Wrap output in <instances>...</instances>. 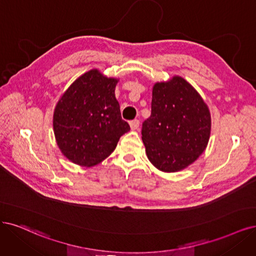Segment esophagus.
Instances as JSON below:
<instances>
[{
    "instance_id": "34e87169",
    "label": "esophagus",
    "mask_w": 256,
    "mask_h": 256,
    "mask_svg": "<svg viewBox=\"0 0 256 256\" xmlns=\"http://www.w3.org/2000/svg\"><path fill=\"white\" fill-rule=\"evenodd\" d=\"M139 124H140V121L138 119H134L130 122V126L132 130H137L139 128Z\"/></svg>"
}]
</instances>
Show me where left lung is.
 <instances>
[{
	"label": "left lung",
	"instance_id": "8db88e82",
	"mask_svg": "<svg viewBox=\"0 0 256 256\" xmlns=\"http://www.w3.org/2000/svg\"><path fill=\"white\" fill-rule=\"evenodd\" d=\"M211 116L198 92L180 77L156 83L152 112L142 123V141L150 162L164 172H177L206 150Z\"/></svg>",
	"mask_w": 256,
	"mask_h": 256
}]
</instances>
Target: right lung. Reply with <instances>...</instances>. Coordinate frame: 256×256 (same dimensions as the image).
<instances>
[{
    "label": "right lung",
    "mask_w": 256,
    "mask_h": 256,
    "mask_svg": "<svg viewBox=\"0 0 256 256\" xmlns=\"http://www.w3.org/2000/svg\"><path fill=\"white\" fill-rule=\"evenodd\" d=\"M116 83V79L103 77L97 70H90L70 85L56 104V140L74 164L92 166L101 162L130 130L115 97Z\"/></svg>",
    "instance_id": "obj_1"
}]
</instances>
